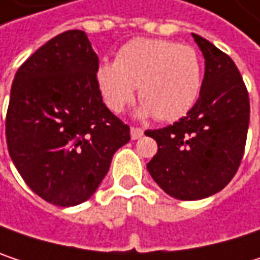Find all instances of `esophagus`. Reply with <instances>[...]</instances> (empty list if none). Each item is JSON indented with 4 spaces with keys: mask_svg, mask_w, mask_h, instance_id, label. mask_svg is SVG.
<instances>
[{
    "mask_svg": "<svg viewBox=\"0 0 260 260\" xmlns=\"http://www.w3.org/2000/svg\"><path fill=\"white\" fill-rule=\"evenodd\" d=\"M143 134H144V131L141 129V128H131V138L132 140H138V138H141L143 137Z\"/></svg>",
    "mask_w": 260,
    "mask_h": 260,
    "instance_id": "34e87169",
    "label": "esophagus"
}]
</instances>
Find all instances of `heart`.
<instances>
[{
	"label": "heart",
	"mask_w": 260,
	"mask_h": 260,
	"mask_svg": "<svg viewBox=\"0 0 260 260\" xmlns=\"http://www.w3.org/2000/svg\"><path fill=\"white\" fill-rule=\"evenodd\" d=\"M96 81L111 113L120 114L138 88L141 116L175 122L191 111L200 96L203 61L192 46L140 37L119 49L114 63L99 64Z\"/></svg>",
	"instance_id": "b5f03b06"
}]
</instances>
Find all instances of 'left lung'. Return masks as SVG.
I'll list each match as a JSON object with an SVG mask.
<instances>
[{
    "label": "left lung",
    "mask_w": 260,
    "mask_h": 260,
    "mask_svg": "<svg viewBox=\"0 0 260 260\" xmlns=\"http://www.w3.org/2000/svg\"><path fill=\"white\" fill-rule=\"evenodd\" d=\"M192 37L205 57L196 105L173 125L144 132L158 143L147 170L178 200L209 197L232 181L250 122L248 93L234 60L202 36Z\"/></svg>",
    "instance_id": "obj_1"
}]
</instances>
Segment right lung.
<instances>
[{"mask_svg":"<svg viewBox=\"0 0 260 260\" xmlns=\"http://www.w3.org/2000/svg\"><path fill=\"white\" fill-rule=\"evenodd\" d=\"M98 68L87 34L69 29L39 48L12 84L10 158L26 185L57 206L88 200L131 138L129 126L102 101Z\"/></svg>","mask_w":260,"mask_h":260,"instance_id":"obj_1","label":"right lung"}]
</instances>
